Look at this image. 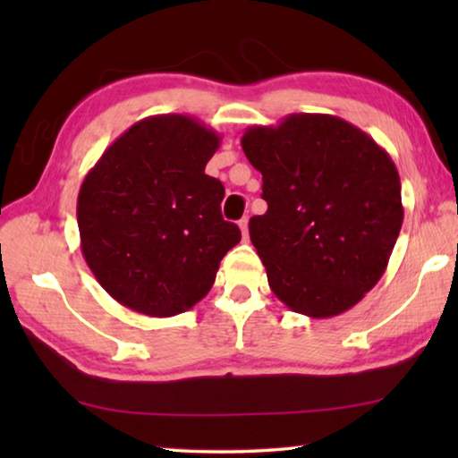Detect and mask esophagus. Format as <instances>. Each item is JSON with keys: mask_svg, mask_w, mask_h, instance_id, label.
Segmentation results:
<instances>
[{"mask_svg": "<svg viewBox=\"0 0 458 458\" xmlns=\"http://www.w3.org/2000/svg\"><path fill=\"white\" fill-rule=\"evenodd\" d=\"M238 226H240V232H242V238L246 240L248 238V218H242L238 222Z\"/></svg>", "mask_w": 458, "mask_h": 458, "instance_id": "obj_1", "label": "esophagus"}]
</instances>
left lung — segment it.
Listing matches in <instances>:
<instances>
[{"instance_id":"1","label":"left lung","mask_w":458,"mask_h":458,"mask_svg":"<svg viewBox=\"0 0 458 458\" xmlns=\"http://www.w3.org/2000/svg\"><path fill=\"white\" fill-rule=\"evenodd\" d=\"M242 149L268 210L248 222L268 284L294 313L327 319L382 278L400 234V175L368 133L333 114L250 127Z\"/></svg>"}]
</instances>
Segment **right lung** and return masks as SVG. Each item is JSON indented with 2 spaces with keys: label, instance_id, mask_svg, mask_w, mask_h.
I'll list each match as a JSON object with an SVG mask.
<instances>
[{
  "label": "right lung",
  "instance_id": "obj_1",
  "mask_svg": "<svg viewBox=\"0 0 458 458\" xmlns=\"http://www.w3.org/2000/svg\"><path fill=\"white\" fill-rule=\"evenodd\" d=\"M220 135L188 114L135 123L100 155L76 201L82 257L123 307L174 317L212 289L240 242L222 218L224 185L206 175Z\"/></svg>",
  "mask_w": 458,
  "mask_h": 458
}]
</instances>
